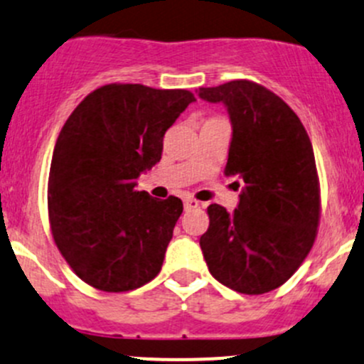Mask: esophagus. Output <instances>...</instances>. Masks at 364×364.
I'll return each mask as SVG.
<instances>
[{
    "label": "esophagus",
    "mask_w": 364,
    "mask_h": 364,
    "mask_svg": "<svg viewBox=\"0 0 364 364\" xmlns=\"http://www.w3.org/2000/svg\"><path fill=\"white\" fill-rule=\"evenodd\" d=\"M200 207V203H198L196 200H193V198H187V200H183V208L186 210H194Z\"/></svg>",
    "instance_id": "esophagus-1"
}]
</instances>
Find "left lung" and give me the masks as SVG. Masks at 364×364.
<instances>
[{
	"mask_svg": "<svg viewBox=\"0 0 364 364\" xmlns=\"http://www.w3.org/2000/svg\"><path fill=\"white\" fill-rule=\"evenodd\" d=\"M196 92L226 107L233 133L224 173L242 181L235 212L208 207L203 257L213 279L230 289L268 293L299 268L316 240L319 181L312 144L298 115L263 85L233 80Z\"/></svg>",
	"mask_w": 364,
	"mask_h": 364,
	"instance_id": "left-lung-1",
	"label": "left lung"
}]
</instances>
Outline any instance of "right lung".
I'll return each mask as SVG.
<instances>
[{
  "label": "right lung",
  "instance_id": "add662e5",
  "mask_svg": "<svg viewBox=\"0 0 364 364\" xmlns=\"http://www.w3.org/2000/svg\"><path fill=\"white\" fill-rule=\"evenodd\" d=\"M196 101L183 89L110 84L70 115L48 173V217L63 257L89 286L122 293L151 282L182 213L136 178L159 163L163 136Z\"/></svg>",
  "mask_w": 364,
  "mask_h": 364
}]
</instances>
